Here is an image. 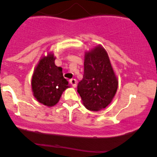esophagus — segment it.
<instances>
[{"label":"esophagus","mask_w":157,"mask_h":157,"mask_svg":"<svg viewBox=\"0 0 157 157\" xmlns=\"http://www.w3.org/2000/svg\"><path fill=\"white\" fill-rule=\"evenodd\" d=\"M70 83L74 87H77V80H76V79H71V80H70Z\"/></svg>","instance_id":"34e87169"}]
</instances>
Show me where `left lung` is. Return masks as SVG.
<instances>
[{"label":"left lung","mask_w":157,"mask_h":157,"mask_svg":"<svg viewBox=\"0 0 157 157\" xmlns=\"http://www.w3.org/2000/svg\"><path fill=\"white\" fill-rule=\"evenodd\" d=\"M118 81L106 50L98 45L84 56V74L77 92L87 109L98 112L106 108L115 97Z\"/></svg>","instance_id":"8db88e82"}]
</instances>
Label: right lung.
Instances as JSON below:
<instances>
[{
	"label": "right lung",
	"instance_id": "obj_1",
	"mask_svg": "<svg viewBox=\"0 0 157 157\" xmlns=\"http://www.w3.org/2000/svg\"><path fill=\"white\" fill-rule=\"evenodd\" d=\"M55 59L51 52L42 57L32 78L33 95L38 101L48 107L56 105L63 92L69 87L62 68L55 65Z\"/></svg>",
	"mask_w": 157,
	"mask_h": 157
}]
</instances>
